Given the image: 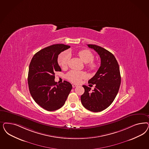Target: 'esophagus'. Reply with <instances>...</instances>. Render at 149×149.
<instances>
[{
    "label": "esophagus",
    "instance_id": "obj_1",
    "mask_svg": "<svg viewBox=\"0 0 149 149\" xmlns=\"http://www.w3.org/2000/svg\"><path fill=\"white\" fill-rule=\"evenodd\" d=\"M76 86H77V85H76V84H72V87H73V88H75V87H76Z\"/></svg>",
    "mask_w": 149,
    "mask_h": 149
}]
</instances>
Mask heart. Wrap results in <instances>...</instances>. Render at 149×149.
I'll use <instances>...</instances> for the list:
<instances>
[{
    "instance_id": "b5f03b06",
    "label": "heart",
    "mask_w": 149,
    "mask_h": 149,
    "mask_svg": "<svg viewBox=\"0 0 149 149\" xmlns=\"http://www.w3.org/2000/svg\"><path fill=\"white\" fill-rule=\"evenodd\" d=\"M78 55L81 58L82 61L86 63V67L88 70L91 71H95L97 68V63L93 61L94 56L89 50L83 49L81 50L78 53ZM70 59V54L68 52H64L61 53L58 58V65L63 68H65L67 66L69 60ZM67 79L73 83H79L81 82L82 79L86 77V73L85 72L71 71L68 72L66 76Z\"/></svg>"
}]
</instances>
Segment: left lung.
<instances>
[{"instance_id": "obj_1", "label": "left lung", "mask_w": 149, "mask_h": 149, "mask_svg": "<svg viewBox=\"0 0 149 149\" xmlns=\"http://www.w3.org/2000/svg\"><path fill=\"white\" fill-rule=\"evenodd\" d=\"M100 56L101 65L95 76L88 83L95 84L94 89L83 86L84 93L81 99L83 106L88 110L100 112L107 108L115 100L121 82L120 67L115 56L105 49L96 45L88 44Z\"/></svg>"}]
</instances>
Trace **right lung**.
I'll return each mask as SVG.
<instances>
[{
    "instance_id": "add662e5",
    "label": "right lung",
    "mask_w": 149,
    "mask_h": 149,
    "mask_svg": "<svg viewBox=\"0 0 149 149\" xmlns=\"http://www.w3.org/2000/svg\"><path fill=\"white\" fill-rule=\"evenodd\" d=\"M70 48L57 44L36 53L29 66L28 84L30 94L35 102L49 111L63 107L72 89L71 84L66 81L58 84L55 82V72L61 71L58 63V55Z\"/></svg>"
}]
</instances>
